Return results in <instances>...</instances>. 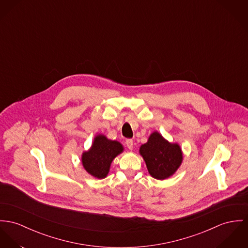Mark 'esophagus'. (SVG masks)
Instances as JSON below:
<instances>
[{
	"label": "esophagus",
	"mask_w": 248,
	"mask_h": 248,
	"mask_svg": "<svg viewBox=\"0 0 248 248\" xmlns=\"http://www.w3.org/2000/svg\"><path fill=\"white\" fill-rule=\"evenodd\" d=\"M125 144H126V146H127V148H128L129 150H132V149H133V140H132L131 139H127V140H125Z\"/></svg>",
	"instance_id": "esophagus-1"
}]
</instances>
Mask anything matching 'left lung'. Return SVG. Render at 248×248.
Listing matches in <instances>:
<instances>
[{"label": "left lung", "mask_w": 248, "mask_h": 248, "mask_svg": "<svg viewBox=\"0 0 248 248\" xmlns=\"http://www.w3.org/2000/svg\"><path fill=\"white\" fill-rule=\"evenodd\" d=\"M140 153L144 158L149 173L160 180L171 176L182 161V153L178 144L168 142L157 132H154L148 141L140 146Z\"/></svg>", "instance_id": "1"}]
</instances>
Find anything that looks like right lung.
<instances>
[{
  "label": "right lung",
  "mask_w": 248,
  "mask_h": 248,
  "mask_svg": "<svg viewBox=\"0 0 248 248\" xmlns=\"http://www.w3.org/2000/svg\"><path fill=\"white\" fill-rule=\"evenodd\" d=\"M123 150L124 148L120 142L108 140L103 135H98L92 148L82 155L83 166L92 175L97 178H104L108 173L115 156Z\"/></svg>",
  "instance_id": "1"
}]
</instances>
